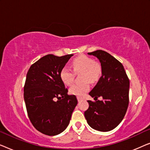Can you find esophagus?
<instances>
[{"instance_id":"34e87169","label":"esophagus","mask_w":150,"mask_h":150,"mask_svg":"<svg viewBox=\"0 0 150 150\" xmlns=\"http://www.w3.org/2000/svg\"><path fill=\"white\" fill-rule=\"evenodd\" d=\"M77 100H78V101L80 102V101H81L82 100H83V98H81V97H79V96H77Z\"/></svg>"}]
</instances>
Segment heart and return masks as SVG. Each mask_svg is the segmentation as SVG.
<instances>
[{
    "label": "heart",
    "instance_id": "obj_1",
    "mask_svg": "<svg viewBox=\"0 0 150 150\" xmlns=\"http://www.w3.org/2000/svg\"><path fill=\"white\" fill-rule=\"evenodd\" d=\"M71 67L65 66L60 71V78L65 85L70 86L74 83L75 73L82 71L81 79L84 82L73 85L69 88V93L83 96L89 91L91 83H96L100 79L102 73V67L99 61H94L91 57L81 55L76 57L71 61Z\"/></svg>",
    "mask_w": 150,
    "mask_h": 150
}]
</instances>
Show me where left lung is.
<instances>
[{"label": "left lung", "mask_w": 150, "mask_h": 150, "mask_svg": "<svg viewBox=\"0 0 150 150\" xmlns=\"http://www.w3.org/2000/svg\"><path fill=\"white\" fill-rule=\"evenodd\" d=\"M99 59L102 76L89 93L95 102L88 100L85 117L92 128L108 132L116 128L124 119L129 104L130 81L123 65L109 53L98 50L88 53ZM103 97L102 100L97 98Z\"/></svg>", "instance_id": "obj_1"}]
</instances>
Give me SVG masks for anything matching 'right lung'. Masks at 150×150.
Segmentation results:
<instances>
[{
  "label": "right lung",
  "mask_w": 150,
  "mask_h": 150,
  "mask_svg": "<svg viewBox=\"0 0 150 150\" xmlns=\"http://www.w3.org/2000/svg\"><path fill=\"white\" fill-rule=\"evenodd\" d=\"M74 54H47L31 65L26 74L24 98L28 118L39 132L49 136L60 134L69 124L77 105L68 95L60 71Z\"/></svg>",
  "instance_id": "obj_1"
}]
</instances>
